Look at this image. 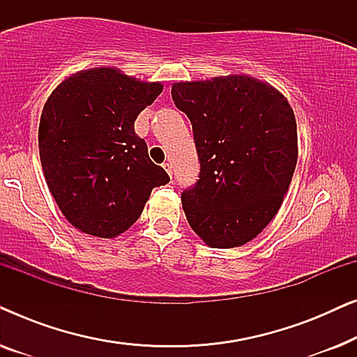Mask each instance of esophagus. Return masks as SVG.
<instances>
[{
    "label": "esophagus",
    "instance_id": "esophagus-1",
    "mask_svg": "<svg viewBox=\"0 0 357 357\" xmlns=\"http://www.w3.org/2000/svg\"><path fill=\"white\" fill-rule=\"evenodd\" d=\"M162 167L165 169V172H167L169 175H172V164H170L169 160H167V162H164V164H162Z\"/></svg>",
    "mask_w": 357,
    "mask_h": 357
}]
</instances>
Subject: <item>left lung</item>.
Segmentation results:
<instances>
[{"instance_id":"8db88e82","label":"left lung","mask_w":357,"mask_h":357,"mask_svg":"<svg viewBox=\"0 0 357 357\" xmlns=\"http://www.w3.org/2000/svg\"><path fill=\"white\" fill-rule=\"evenodd\" d=\"M172 100L193 128L199 174L182 192L187 221L208 245L241 247L275 218L297 162L287 100L248 76L177 82Z\"/></svg>"}]
</instances>
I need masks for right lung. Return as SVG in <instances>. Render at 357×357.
Segmentation results:
<instances>
[{
  "label": "right lung",
  "instance_id": "right-lung-1",
  "mask_svg": "<svg viewBox=\"0 0 357 357\" xmlns=\"http://www.w3.org/2000/svg\"><path fill=\"white\" fill-rule=\"evenodd\" d=\"M162 86L97 68L68 77L40 116L38 149L47 185L79 231L115 237L138 221L153 188L169 183L149 159L135 120Z\"/></svg>",
  "mask_w": 357,
  "mask_h": 357
}]
</instances>
